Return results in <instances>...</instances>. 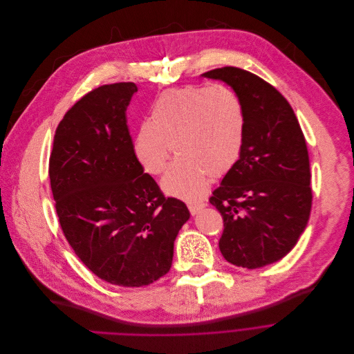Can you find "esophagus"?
Instances as JSON below:
<instances>
[{
	"label": "esophagus",
	"instance_id": "34e87169",
	"mask_svg": "<svg viewBox=\"0 0 354 354\" xmlns=\"http://www.w3.org/2000/svg\"><path fill=\"white\" fill-rule=\"evenodd\" d=\"M205 206H206L205 202H189L188 203V209L191 212V215H196V212H199Z\"/></svg>",
	"mask_w": 354,
	"mask_h": 354
}]
</instances>
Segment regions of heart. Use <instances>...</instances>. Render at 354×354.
Instances as JSON below:
<instances>
[{
    "label": "heart",
    "mask_w": 354,
    "mask_h": 354,
    "mask_svg": "<svg viewBox=\"0 0 354 354\" xmlns=\"http://www.w3.org/2000/svg\"><path fill=\"white\" fill-rule=\"evenodd\" d=\"M247 132L241 100L225 86H185L166 91L153 102L148 122L133 138V153L142 169L160 176L171 158H180L163 180L167 194L195 199L209 176L221 178L240 160Z\"/></svg>",
    "instance_id": "b5f03b06"
}]
</instances>
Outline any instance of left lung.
<instances>
[{"instance_id": "left-lung-1", "label": "left lung", "mask_w": 354, "mask_h": 354, "mask_svg": "<svg viewBox=\"0 0 354 354\" xmlns=\"http://www.w3.org/2000/svg\"><path fill=\"white\" fill-rule=\"evenodd\" d=\"M202 75L230 85L247 117L240 160L209 198L223 218L221 252L241 268L273 263L297 244L311 214L304 133L285 96L250 71L222 66Z\"/></svg>"}]
</instances>
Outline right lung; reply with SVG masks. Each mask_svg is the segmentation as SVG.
I'll return each instance as SVG.
<instances>
[{
    "label": "right lung",
    "mask_w": 354,
    "mask_h": 354,
    "mask_svg": "<svg viewBox=\"0 0 354 354\" xmlns=\"http://www.w3.org/2000/svg\"><path fill=\"white\" fill-rule=\"evenodd\" d=\"M132 82L99 86L71 107L53 140L48 176L61 230L97 277L121 288L170 270L174 240L189 219L135 158L127 125Z\"/></svg>",
    "instance_id": "1"
}]
</instances>
